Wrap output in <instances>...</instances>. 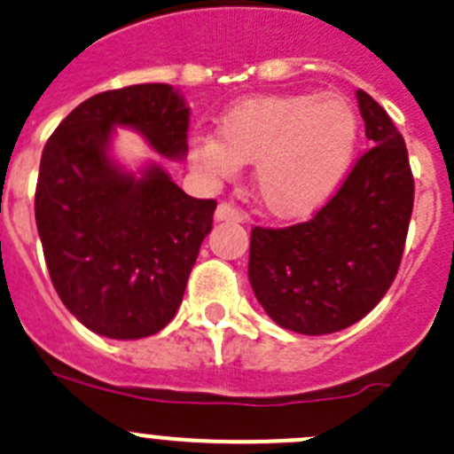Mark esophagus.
<instances>
[{"mask_svg": "<svg viewBox=\"0 0 454 454\" xmlns=\"http://www.w3.org/2000/svg\"><path fill=\"white\" fill-rule=\"evenodd\" d=\"M214 218H216L218 223H223V221L242 223L247 216L240 212V209L236 207V205H231V203H221V205H218V207H216V214H214Z\"/></svg>", "mask_w": 454, "mask_h": 454, "instance_id": "1", "label": "esophagus"}]
</instances>
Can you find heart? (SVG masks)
<instances>
[{"label": "heart", "instance_id": "obj_1", "mask_svg": "<svg viewBox=\"0 0 454 454\" xmlns=\"http://www.w3.org/2000/svg\"><path fill=\"white\" fill-rule=\"evenodd\" d=\"M357 114L340 94H289L240 101L223 114L218 138L199 137L190 159L212 176L255 160L260 200L282 218L320 207L348 172Z\"/></svg>", "mask_w": 454, "mask_h": 454}]
</instances>
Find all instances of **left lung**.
<instances>
[{"mask_svg": "<svg viewBox=\"0 0 454 454\" xmlns=\"http://www.w3.org/2000/svg\"><path fill=\"white\" fill-rule=\"evenodd\" d=\"M371 150L307 223L251 229L249 282L282 329L325 335L360 322L402 262L415 200L403 137L373 97L357 90Z\"/></svg>", "mask_w": 454, "mask_h": 454, "instance_id": "8db88e82", "label": "left lung"}]
</instances>
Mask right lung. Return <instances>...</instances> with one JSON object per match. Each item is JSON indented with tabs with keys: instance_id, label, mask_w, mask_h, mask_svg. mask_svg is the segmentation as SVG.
I'll list each match as a JSON object with an SVG mask.
<instances>
[{
	"instance_id": "right-lung-1",
	"label": "right lung",
	"mask_w": 454,
	"mask_h": 454,
	"mask_svg": "<svg viewBox=\"0 0 454 454\" xmlns=\"http://www.w3.org/2000/svg\"><path fill=\"white\" fill-rule=\"evenodd\" d=\"M114 128L183 160L190 107L168 83L85 98L43 147L35 218L66 309L103 338L138 340L176 316L216 200L187 196L159 163L121 168L110 156Z\"/></svg>"
}]
</instances>
